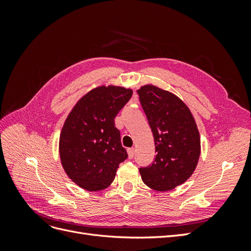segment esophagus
I'll list each match as a JSON object with an SVG mask.
<instances>
[{"mask_svg":"<svg viewBox=\"0 0 251 251\" xmlns=\"http://www.w3.org/2000/svg\"><path fill=\"white\" fill-rule=\"evenodd\" d=\"M127 154H128V158H130V159L134 158V156H135V149H133V148L127 149Z\"/></svg>","mask_w":251,"mask_h":251,"instance_id":"esophagus-1","label":"esophagus"}]
</instances>
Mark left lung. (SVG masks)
I'll list each match as a JSON object with an SVG mask.
<instances>
[{"instance_id":"obj_1","label":"left lung","mask_w":251,"mask_h":251,"mask_svg":"<svg viewBox=\"0 0 251 251\" xmlns=\"http://www.w3.org/2000/svg\"><path fill=\"white\" fill-rule=\"evenodd\" d=\"M155 141L154 162L140 168L144 184L166 192L192 176L200 157V134L186 104L179 97L158 87L137 90Z\"/></svg>"}]
</instances>
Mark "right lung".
Wrapping results in <instances>:
<instances>
[{
  "instance_id": "right-lung-1",
  "label": "right lung",
  "mask_w": 251,
  "mask_h": 251,
  "mask_svg": "<svg viewBox=\"0 0 251 251\" xmlns=\"http://www.w3.org/2000/svg\"><path fill=\"white\" fill-rule=\"evenodd\" d=\"M133 91L98 87L81 97L68 115L59 137L63 168L73 182L90 192L108 187L119 163L127 158L115 117Z\"/></svg>"
}]
</instances>
